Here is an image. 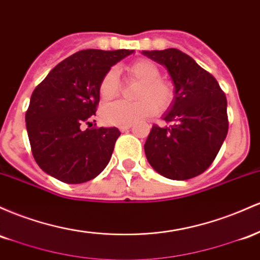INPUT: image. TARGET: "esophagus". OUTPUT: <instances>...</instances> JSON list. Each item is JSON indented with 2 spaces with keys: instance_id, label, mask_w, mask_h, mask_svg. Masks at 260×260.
I'll return each instance as SVG.
<instances>
[{
  "instance_id": "obj_1",
  "label": "esophagus",
  "mask_w": 260,
  "mask_h": 260,
  "mask_svg": "<svg viewBox=\"0 0 260 260\" xmlns=\"http://www.w3.org/2000/svg\"><path fill=\"white\" fill-rule=\"evenodd\" d=\"M131 126H133V125H131V124H126V125H120V126H119V130L122 131V133H125V131H127V130H129Z\"/></svg>"
}]
</instances>
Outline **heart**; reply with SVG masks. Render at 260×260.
Masks as SVG:
<instances>
[{"label": "heart", "instance_id": "heart-1", "mask_svg": "<svg viewBox=\"0 0 260 260\" xmlns=\"http://www.w3.org/2000/svg\"><path fill=\"white\" fill-rule=\"evenodd\" d=\"M134 80L141 82L136 92V102L118 101L102 108L101 116L110 125H126L150 118L159 109H167L173 102L174 92L172 84L161 80L159 69L152 61L140 59L127 67ZM119 74L110 69L99 83V95L103 101H110L119 93Z\"/></svg>", "mask_w": 260, "mask_h": 260}]
</instances>
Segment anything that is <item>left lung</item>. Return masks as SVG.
I'll return each instance as SVG.
<instances>
[{
    "label": "left lung",
    "mask_w": 260,
    "mask_h": 260,
    "mask_svg": "<svg viewBox=\"0 0 260 260\" xmlns=\"http://www.w3.org/2000/svg\"><path fill=\"white\" fill-rule=\"evenodd\" d=\"M167 69L174 97L163 119L171 126L153 125L145 142L152 168L174 180L190 179L214 162L229 131L227 99L212 75L178 49L144 50Z\"/></svg>",
    "instance_id": "1"
}]
</instances>
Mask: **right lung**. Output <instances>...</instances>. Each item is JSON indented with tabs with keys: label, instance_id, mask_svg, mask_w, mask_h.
<instances>
[{
	"label": "right lung",
	"instance_id": "add662e5",
	"mask_svg": "<svg viewBox=\"0 0 260 260\" xmlns=\"http://www.w3.org/2000/svg\"><path fill=\"white\" fill-rule=\"evenodd\" d=\"M133 52L81 50L57 63L34 89L25 125L34 159L49 176L80 184L107 167L120 131L83 130V125H92L103 76Z\"/></svg>",
	"mask_w": 260,
	"mask_h": 260
}]
</instances>
